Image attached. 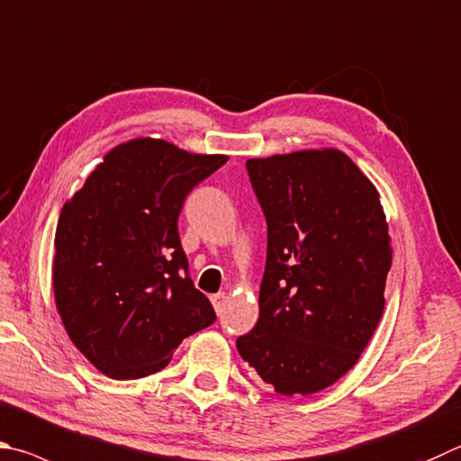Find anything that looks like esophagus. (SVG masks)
<instances>
[{"instance_id": "1", "label": "esophagus", "mask_w": 461, "mask_h": 461, "mask_svg": "<svg viewBox=\"0 0 461 461\" xmlns=\"http://www.w3.org/2000/svg\"><path fill=\"white\" fill-rule=\"evenodd\" d=\"M225 300H228V296H225V292H220V294H213L212 296V304H213V308H215L217 312H221Z\"/></svg>"}]
</instances>
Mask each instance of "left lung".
<instances>
[{"label": "left lung", "mask_w": 461, "mask_h": 461, "mask_svg": "<svg viewBox=\"0 0 461 461\" xmlns=\"http://www.w3.org/2000/svg\"><path fill=\"white\" fill-rule=\"evenodd\" d=\"M267 223L259 316L238 353L280 395H312L357 365L393 259L379 191L339 149L248 158Z\"/></svg>", "instance_id": "left-lung-1"}]
</instances>
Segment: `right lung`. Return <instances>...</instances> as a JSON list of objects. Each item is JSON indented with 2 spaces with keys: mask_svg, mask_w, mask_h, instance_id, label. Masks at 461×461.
Segmentation results:
<instances>
[{
  "mask_svg": "<svg viewBox=\"0 0 461 461\" xmlns=\"http://www.w3.org/2000/svg\"><path fill=\"white\" fill-rule=\"evenodd\" d=\"M228 161L163 139L116 145L64 203L54 238L58 314L82 355L111 379L169 365L215 312L187 276L177 220L199 181Z\"/></svg>",
  "mask_w": 461,
  "mask_h": 461,
  "instance_id": "obj_1",
  "label": "right lung"
}]
</instances>
